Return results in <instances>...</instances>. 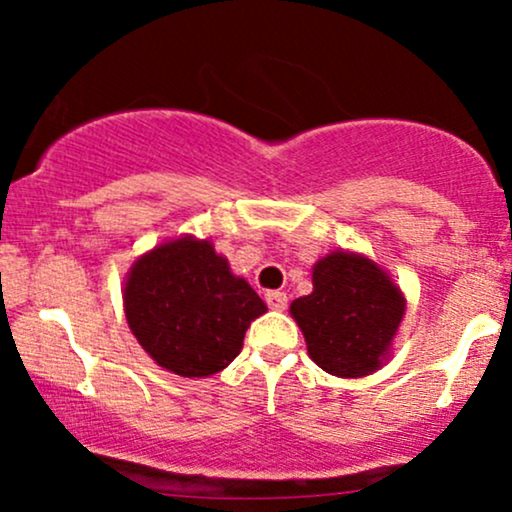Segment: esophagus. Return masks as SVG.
Returning a JSON list of instances; mask_svg holds the SVG:
<instances>
[{
	"label": "esophagus",
	"instance_id": "1",
	"mask_svg": "<svg viewBox=\"0 0 512 512\" xmlns=\"http://www.w3.org/2000/svg\"><path fill=\"white\" fill-rule=\"evenodd\" d=\"M264 301H267V305L272 310H284L286 303H289V298H286V293L281 291H267L264 293Z\"/></svg>",
	"mask_w": 512,
	"mask_h": 512
}]
</instances>
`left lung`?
<instances>
[{
    "instance_id": "1",
    "label": "left lung",
    "mask_w": 512,
    "mask_h": 512,
    "mask_svg": "<svg viewBox=\"0 0 512 512\" xmlns=\"http://www.w3.org/2000/svg\"><path fill=\"white\" fill-rule=\"evenodd\" d=\"M407 298L390 274L361 252L334 250L313 264V293L289 313L308 356L337 378H363L390 361Z\"/></svg>"
}]
</instances>
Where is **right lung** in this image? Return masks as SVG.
Instances as JSON below:
<instances>
[{
	"instance_id": "right-lung-1",
	"label": "right lung",
	"mask_w": 512,
	"mask_h": 512,
	"mask_svg": "<svg viewBox=\"0 0 512 512\" xmlns=\"http://www.w3.org/2000/svg\"><path fill=\"white\" fill-rule=\"evenodd\" d=\"M127 325L161 368L209 378L240 354L250 322L267 313L211 240L180 236L134 260L122 286Z\"/></svg>"
}]
</instances>
